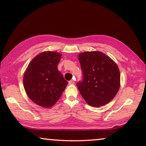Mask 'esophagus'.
<instances>
[{
    "label": "esophagus",
    "instance_id": "esophagus-1",
    "mask_svg": "<svg viewBox=\"0 0 146 146\" xmlns=\"http://www.w3.org/2000/svg\"><path fill=\"white\" fill-rule=\"evenodd\" d=\"M74 83H75V81H74V80H71V81H69V85H74Z\"/></svg>",
    "mask_w": 146,
    "mask_h": 146
}]
</instances>
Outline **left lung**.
<instances>
[{
	"label": "left lung",
	"instance_id": "left-lung-1",
	"mask_svg": "<svg viewBox=\"0 0 146 146\" xmlns=\"http://www.w3.org/2000/svg\"><path fill=\"white\" fill-rule=\"evenodd\" d=\"M78 59L83 79L77 86L86 102L93 107L108 104L120 86V74L116 63L102 52L93 51L79 53Z\"/></svg>",
	"mask_w": 146,
	"mask_h": 146
}]
</instances>
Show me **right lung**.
Masks as SVG:
<instances>
[{
  "label": "right lung",
  "instance_id": "add662e5",
  "mask_svg": "<svg viewBox=\"0 0 146 146\" xmlns=\"http://www.w3.org/2000/svg\"><path fill=\"white\" fill-rule=\"evenodd\" d=\"M61 54L44 52L37 55L28 65L23 84L28 97L38 105L50 108L60 98L68 82L57 69Z\"/></svg>",
  "mask_w": 146,
  "mask_h": 146
}]
</instances>
